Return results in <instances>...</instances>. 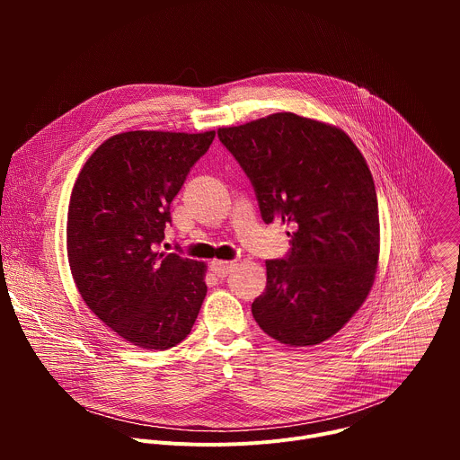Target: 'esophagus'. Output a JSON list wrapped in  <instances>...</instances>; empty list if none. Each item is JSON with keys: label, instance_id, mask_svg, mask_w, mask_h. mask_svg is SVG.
Returning a JSON list of instances; mask_svg holds the SVG:
<instances>
[{"label": "esophagus", "instance_id": "obj_1", "mask_svg": "<svg viewBox=\"0 0 460 460\" xmlns=\"http://www.w3.org/2000/svg\"><path fill=\"white\" fill-rule=\"evenodd\" d=\"M234 264L233 261H224V260H213L211 261V271L218 277H227L233 271Z\"/></svg>", "mask_w": 460, "mask_h": 460}]
</instances>
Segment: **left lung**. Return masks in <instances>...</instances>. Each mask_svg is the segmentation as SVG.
I'll use <instances>...</instances> for the list:
<instances>
[{"label":"left lung","mask_w":460,"mask_h":460,"mask_svg":"<svg viewBox=\"0 0 460 460\" xmlns=\"http://www.w3.org/2000/svg\"><path fill=\"white\" fill-rule=\"evenodd\" d=\"M218 138L252 183L261 220L293 224L291 249L268 260L256 323L288 346L333 337L366 300L378 264V204L369 167L344 130L277 112Z\"/></svg>","instance_id":"left-lung-1"}]
</instances>
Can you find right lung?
I'll return each instance as SVG.
<instances>
[{
    "instance_id": "obj_1",
    "label": "right lung",
    "mask_w": 460,
    "mask_h": 460,
    "mask_svg": "<svg viewBox=\"0 0 460 460\" xmlns=\"http://www.w3.org/2000/svg\"><path fill=\"white\" fill-rule=\"evenodd\" d=\"M215 140L128 130L85 162L67 215V254L89 309L144 349H169L192 330L208 293L206 264L160 252L171 202Z\"/></svg>"
}]
</instances>
